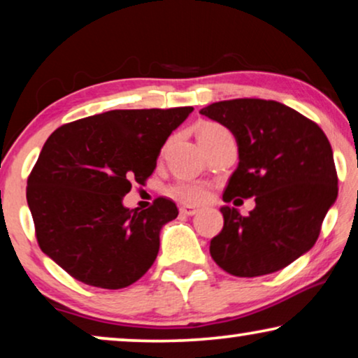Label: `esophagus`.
Wrapping results in <instances>:
<instances>
[{"instance_id": "34e87169", "label": "esophagus", "mask_w": 358, "mask_h": 358, "mask_svg": "<svg viewBox=\"0 0 358 358\" xmlns=\"http://www.w3.org/2000/svg\"><path fill=\"white\" fill-rule=\"evenodd\" d=\"M179 210H180V213H182V215H187V217H192V215H195V213L199 212V208L190 207V205H182V207H180Z\"/></svg>"}]
</instances>
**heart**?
<instances>
[{
	"mask_svg": "<svg viewBox=\"0 0 358 358\" xmlns=\"http://www.w3.org/2000/svg\"><path fill=\"white\" fill-rule=\"evenodd\" d=\"M220 134H229V131L227 129H223L222 125L210 124L207 127H203L202 134H200V138H205V136H212V135H220ZM169 194L173 195V197L184 200V202H189V203H200L208 197V190L205 185L192 184V182L174 184L173 187L169 189Z\"/></svg>",
	"mask_w": 358,
	"mask_h": 358,
	"instance_id": "obj_1",
	"label": "heart"
}]
</instances>
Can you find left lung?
Returning a JSON list of instances; mask_svg holds the SVG:
<instances>
[{"label": "left lung", "mask_w": 358, "mask_h": 358, "mask_svg": "<svg viewBox=\"0 0 358 358\" xmlns=\"http://www.w3.org/2000/svg\"><path fill=\"white\" fill-rule=\"evenodd\" d=\"M200 114L227 127L238 143L224 202L256 197L248 217L220 208L224 223L210 241L213 261L236 277L280 271L315 246L337 199L329 140L320 125L277 101H220Z\"/></svg>", "instance_id": "obj_1"}]
</instances>
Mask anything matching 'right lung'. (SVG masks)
<instances>
[{
  "instance_id": "right-lung-1",
  "label": "right lung",
  "mask_w": 358,
  "mask_h": 358,
  "mask_svg": "<svg viewBox=\"0 0 358 358\" xmlns=\"http://www.w3.org/2000/svg\"><path fill=\"white\" fill-rule=\"evenodd\" d=\"M194 107L109 110L62 125L27 179L37 243L86 285L117 290L143 277L159 251V231L178 217L173 200L146 210L122 200L145 184L173 130Z\"/></svg>"
}]
</instances>
